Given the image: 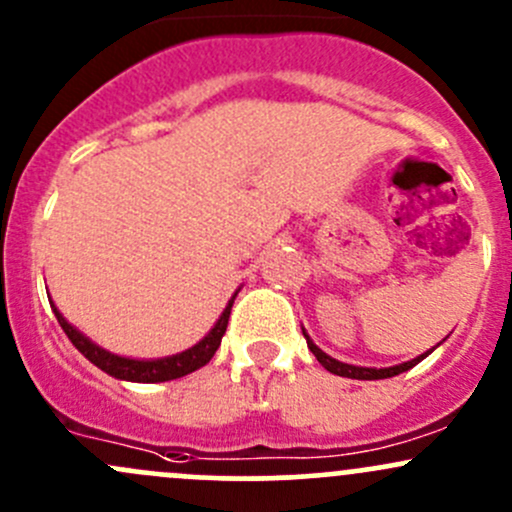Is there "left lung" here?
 I'll list each match as a JSON object with an SVG mask.
<instances>
[{
  "mask_svg": "<svg viewBox=\"0 0 512 512\" xmlns=\"http://www.w3.org/2000/svg\"><path fill=\"white\" fill-rule=\"evenodd\" d=\"M304 336H306V333H304ZM306 343H309L311 353L316 355V360H319V363L324 365L328 373L341 375V378H353V380H383V378H395V375H400V373H405V370L414 368V365H417L419 360H424L429 353L434 351V348H432V351H427L424 355H417V358L407 360V363H402V365H392V368H360V365L341 363V360H336V358H331V355H326L324 351H321L319 346H316L314 341H311L309 336H306Z\"/></svg>",
  "mask_w": 512,
  "mask_h": 512,
  "instance_id": "8db88e82",
  "label": "left lung"
}]
</instances>
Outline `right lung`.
I'll use <instances>...</instances> for the list:
<instances>
[{
  "label": "right lung",
  "mask_w": 512,
  "mask_h": 512,
  "mask_svg": "<svg viewBox=\"0 0 512 512\" xmlns=\"http://www.w3.org/2000/svg\"><path fill=\"white\" fill-rule=\"evenodd\" d=\"M233 301L235 297L228 301L225 311L220 314L218 324L211 328V333H208L201 343H196V346L188 348L184 353L171 355V358H161V360H132V358H122V355H115V353H107L105 348L95 346L90 338H85L83 333L75 331V328L63 319L61 311H58L56 306H53V314H56L58 324H61L63 331H66V336L71 338L73 346L78 348L90 363L98 365L100 370H105L107 375L120 380H129V383H166V380L184 378V375L193 373V370L203 368V365L213 358L215 351H218L220 341H223L225 328H228Z\"/></svg>",
  "instance_id": "add662e5"
}]
</instances>
